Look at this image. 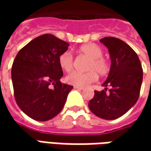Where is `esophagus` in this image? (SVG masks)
Returning <instances> with one entry per match:
<instances>
[{
	"label": "esophagus",
	"instance_id": "obj_1",
	"mask_svg": "<svg viewBox=\"0 0 151 151\" xmlns=\"http://www.w3.org/2000/svg\"><path fill=\"white\" fill-rule=\"evenodd\" d=\"M74 89H76V90H80V91H81V90H83L84 88L83 87H80V86H74Z\"/></svg>",
	"mask_w": 151,
	"mask_h": 151
}]
</instances>
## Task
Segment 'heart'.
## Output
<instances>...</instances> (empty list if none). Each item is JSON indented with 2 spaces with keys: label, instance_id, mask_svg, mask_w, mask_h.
I'll return each instance as SVG.
<instances>
[{
  "label": "heart",
  "instance_id": "b5f03b06",
  "mask_svg": "<svg viewBox=\"0 0 151 151\" xmlns=\"http://www.w3.org/2000/svg\"><path fill=\"white\" fill-rule=\"evenodd\" d=\"M79 52L89 58L86 65V70L88 71H74L69 74L65 79L68 84L84 87L96 81L98 78L97 74L104 76L109 73L111 69L110 62L102 56V50L98 45L92 43L84 44L80 47ZM59 65L64 71H71L74 67V58L72 54L69 51L62 53L59 56Z\"/></svg>",
  "mask_w": 151,
  "mask_h": 151
}]
</instances>
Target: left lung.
Returning <instances> with one entry per match:
<instances>
[{"instance_id": "left-lung-1", "label": "left lung", "mask_w": 151, "mask_h": 151, "mask_svg": "<svg viewBox=\"0 0 151 151\" xmlns=\"http://www.w3.org/2000/svg\"><path fill=\"white\" fill-rule=\"evenodd\" d=\"M111 57V69L102 86L95 91L88 107L97 117L107 120L119 119L133 107L139 96L143 80L141 63L134 50L123 40L113 37L100 39ZM107 87H110L109 92Z\"/></svg>"}]
</instances>
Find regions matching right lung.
Segmentation results:
<instances>
[{
	"label": "right lung",
	"mask_w": 151,
	"mask_h": 151,
	"mask_svg": "<svg viewBox=\"0 0 151 151\" xmlns=\"http://www.w3.org/2000/svg\"><path fill=\"white\" fill-rule=\"evenodd\" d=\"M69 44L52 34L32 39L19 50L12 67L15 100L23 113L47 121L60 113L73 86L60 81L59 56Z\"/></svg>",
	"instance_id": "right-lung-1"
}]
</instances>
